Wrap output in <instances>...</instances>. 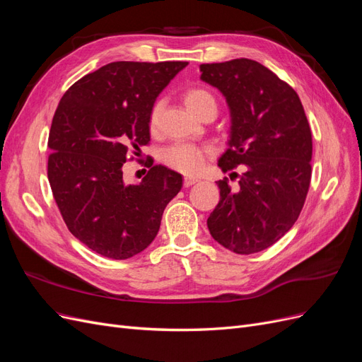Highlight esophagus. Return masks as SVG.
Wrapping results in <instances>:
<instances>
[{
    "label": "esophagus",
    "instance_id": "esophagus-1",
    "mask_svg": "<svg viewBox=\"0 0 362 362\" xmlns=\"http://www.w3.org/2000/svg\"><path fill=\"white\" fill-rule=\"evenodd\" d=\"M198 181H199L198 178H193V177H185V178H184V185H185V187H190V185L196 184V182H198Z\"/></svg>",
    "mask_w": 362,
    "mask_h": 362
}]
</instances>
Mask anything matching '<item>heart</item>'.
Here are the masks:
<instances>
[{
    "label": "heart",
    "mask_w": 362,
    "mask_h": 362,
    "mask_svg": "<svg viewBox=\"0 0 362 362\" xmlns=\"http://www.w3.org/2000/svg\"><path fill=\"white\" fill-rule=\"evenodd\" d=\"M182 98H184L185 107H187L194 116H198L205 107H216L214 96L208 90L201 89V87H190V89L184 92ZM160 113H161V103H156L152 105L151 113H149V128L152 131H154L158 125ZM161 160L166 166L175 170L192 175L201 169L204 154L201 149L194 148L192 145L177 144V145L169 146L163 152Z\"/></svg>",
    "instance_id": "1"
}]
</instances>
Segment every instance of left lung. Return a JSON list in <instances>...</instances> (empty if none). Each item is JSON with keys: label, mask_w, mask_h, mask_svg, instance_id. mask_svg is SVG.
Listing matches in <instances>:
<instances>
[{"label": "left lung", "mask_w": 362, "mask_h": 362, "mask_svg": "<svg viewBox=\"0 0 362 362\" xmlns=\"http://www.w3.org/2000/svg\"><path fill=\"white\" fill-rule=\"evenodd\" d=\"M201 80L229 108L223 172L243 164L238 189L217 181L221 201L206 221L218 245L249 255L276 243L298 221L310 189L313 137L298 93L261 63L235 59L201 64ZM231 173V175H233Z\"/></svg>", "instance_id": "left-lung-1"}]
</instances>
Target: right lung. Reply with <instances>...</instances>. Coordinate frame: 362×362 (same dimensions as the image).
I'll use <instances>...</instances> for the list:
<instances>
[{"instance_id":"add662e5","label":"right lung","mask_w":362,"mask_h":362,"mask_svg":"<svg viewBox=\"0 0 362 362\" xmlns=\"http://www.w3.org/2000/svg\"><path fill=\"white\" fill-rule=\"evenodd\" d=\"M187 64L108 63L62 96L48 137V180L68 229L96 254L127 259L145 250L182 187L181 173L161 164L127 184L122 166L148 145L151 108Z\"/></svg>"}]
</instances>
